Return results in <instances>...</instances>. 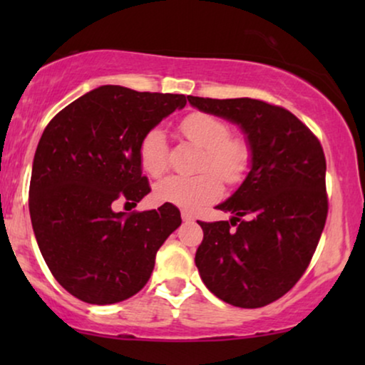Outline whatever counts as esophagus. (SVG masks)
Masks as SVG:
<instances>
[{"mask_svg": "<svg viewBox=\"0 0 365 365\" xmlns=\"http://www.w3.org/2000/svg\"><path fill=\"white\" fill-rule=\"evenodd\" d=\"M181 217H182V221H186V222L192 221V219H194L192 212H189V211H182V212H181Z\"/></svg>", "mask_w": 365, "mask_h": 365, "instance_id": "esophagus-1", "label": "esophagus"}]
</instances>
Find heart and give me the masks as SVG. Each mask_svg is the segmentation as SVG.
Returning a JSON list of instances; mask_svg holds the SVG:
<instances>
[{"mask_svg":"<svg viewBox=\"0 0 365 365\" xmlns=\"http://www.w3.org/2000/svg\"><path fill=\"white\" fill-rule=\"evenodd\" d=\"M182 136L204 149L201 169L211 171L197 176H169L154 189L158 201L184 209H197L222 194V181L236 184L246 174L251 163V148L241 138L229 136V126L222 119L206 113H192L181 121ZM139 161L149 176L159 178L168 168L166 134L153 128L139 144ZM215 173H212V171Z\"/></svg>","mask_w":365,"mask_h":365,"instance_id":"obj_1","label":"heart"}]
</instances>
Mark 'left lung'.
Masks as SVG:
<instances>
[{
	"label": "left lung",
	"mask_w": 365,
	"mask_h": 365,
	"mask_svg": "<svg viewBox=\"0 0 365 365\" xmlns=\"http://www.w3.org/2000/svg\"><path fill=\"white\" fill-rule=\"evenodd\" d=\"M187 101L237 124L251 148L247 176L216 206L232 217L199 222L204 237L194 262L221 301L267 306L301 279L321 239L327 217L322 146L292 113L259 99Z\"/></svg>",
	"instance_id": "left-lung-1"
}]
</instances>
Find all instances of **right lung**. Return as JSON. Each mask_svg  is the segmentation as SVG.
Instances as JSON below:
<instances>
[{
  "label": "right lung",
  "instance_id": "obj_1",
  "mask_svg": "<svg viewBox=\"0 0 365 365\" xmlns=\"http://www.w3.org/2000/svg\"><path fill=\"white\" fill-rule=\"evenodd\" d=\"M184 94L139 93L106 84L54 116L34 153L29 216L54 279L88 304H116L146 286L158 249L181 224L173 204L116 212L149 194L139 144Z\"/></svg>",
  "mask_w": 365,
  "mask_h": 365
}]
</instances>
